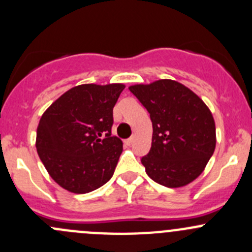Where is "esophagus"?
<instances>
[{
  "mask_svg": "<svg viewBox=\"0 0 252 252\" xmlns=\"http://www.w3.org/2000/svg\"><path fill=\"white\" fill-rule=\"evenodd\" d=\"M133 140H134V138H129V139H126V140H124V144H126V146H130V145L133 144Z\"/></svg>",
  "mask_w": 252,
  "mask_h": 252,
  "instance_id": "34e87169",
  "label": "esophagus"
}]
</instances>
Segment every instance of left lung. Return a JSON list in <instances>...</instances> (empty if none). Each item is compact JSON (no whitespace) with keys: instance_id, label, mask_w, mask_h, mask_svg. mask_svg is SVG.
I'll return each mask as SVG.
<instances>
[{"instance_id":"obj_1","label":"left lung","mask_w":252,"mask_h":252,"mask_svg":"<svg viewBox=\"0 0 252 252\" xmlns=\"http://www.w3.org/2000/svg\"><path fill=\"white\" fill-rule=\"evenodd\" d=\"M129 90L152 122L151 149L141 158L147 175L167 188L196 179L216 147L215 121L204 101L169 79L129 86Z\"/></svg>"}]
</instances>
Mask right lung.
Wrapping results in <instances>:
<instances>
[{"label":"right lung","mask_w":252,"mask_h":252,"mask_svg":"<svg viewBox=\"0 0 252 252\" xmlns=\"http://www.w3.org/2000/svg\"><path fill=\"white\" fill-rule=\"evenodd\" d=\"M123 84L72 88L42 114L36 131L40 159L68 191L86 194L111 179L123 142L112 136L113 107Z\"/></svg>","instance_id":"add662e5"}]
</instances>
